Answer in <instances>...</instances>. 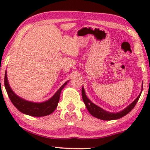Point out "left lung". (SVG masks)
I'll list each match as a JSON object with an SVG mask.
<instances>
[{"label": "left lung", "mask_w": 150, "mask_h": 150, "mask_svg": "<svg viewBox=\"0 0 150 150\" xmlns=\"http://www.w3.org/2000/svg\"><path fill=\"white\" fill-rule=\"evenodd\" d=\"M143 87V85H142ZM143 90V89H142ZM141 93L139 94L138 97L137 98V99L134 100V102H132V104H130L128 107H126L124 110H122L121 112H116V113H112V112H109L106 111L101 108L99 106H96V104L90 101V100L88 99L87 96L85 95V92L84 88H82V97H83V100L84 103L85 104L86 107H87V110H89L90 114L91 115H93L95 117L100 119V120H117V119H120L121 117H123L126 115L127 114L129 113L131 110L133 109V108L134 107L136 104L138 102V100L140 98Z\"/></svg>", "instance_id": "8db88e82"}]
</instances>
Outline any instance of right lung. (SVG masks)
I'll use <instances>...</instances> for the list:
<instances>
[{
  "label": "right lung",
  "mask_w": 150,
  "mask_h": 150,
  "mask_svg": "<svg viewBox=\"0 0 150 150\" xmlns=\"http://www.w3.org/2000/svg\"><path fill=\"white\" fill-rule=\"evenodd\" d=\"M67 83V82L63 84L56 92V93L48 101L42 102V103H35V102L26 101L13 93L8 83L7 72H5V81H4L8 96L13 105L22 113L34 117L46 116L54 112L58 105L61 90L66 85Z\"/></svg>",
  "instance_id": "right-lung-1"
}]
</instances>
